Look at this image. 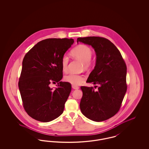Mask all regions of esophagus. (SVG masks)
Returning <instances> with one entry per match:
<instances>
[{
    "mask_svg": "<svg viewBox=\"0 0 149 149\" xmlns=\"http://www.w3.org/2000/svg\"><path fill=\"white\" fill-rule=\"evenodd\" d=\"M72 88L74 89H79V86H77V85H72Z\"/></svg>",
    "mask_w": 149,
    "mask_h": 149,
    "instance_id": "obj_1",
    "label": "esophagus"
}]
</instances>
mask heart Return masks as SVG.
Here are the masks:
<instances>
[{
  "instance_id": "1",
  "label": "heart",
  "mask_w": 149,
  "mask_h": 149,
  "mask_svg": "<svg viewBox=\"0 0 149 149\" xmlns=\"http://www.w3.org/2000/svg\"><path fill=\"white\" fill-rule=\"evenodd\" d=\"M71 54L73 56L83 62L85 68L91 66L92 63L91 58L92 56V51L88 46L85 45H80L71 51ZM68 62V56L66 55L63 56L61 59V68L63 71L67 70ZM64 80L65 81L72 85H78L84 82L85 77L82 75L70 73L65 77Z\"/></svg>"
}]
</instances>
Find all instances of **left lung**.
Masks as SVG:
<instances>
[{
    "instance_id": "left-lung-1",
    "label": "left lung",
    "mask_w": 149,
    "mask_h": 149,
    "mask_svg": "<svg viewBox=\"0 0 149 149\" xmlns=\"http://www.w3.org/2000/svg\"><path fill=\"white\" fill-rule=\"evenodd\" d=\"M79 42L94 49L95 65L86 82L99 85L98 91L93 87H80L83 92L81 112L93 121L107 120L118 112L126 92V65L120 51L108 39L95 36L80 37L77 38Z\"/></svg>"
}]
</instances>
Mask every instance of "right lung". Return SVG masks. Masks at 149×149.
<instances>
[{
	"label": "right lung",
	"mask_w": 149,
	"mask_h": 149,
	"mask_svg": "<svg viewBox=\"0 0 149 149\" xmlns=\"http://www.w3.org/2000/svg\"><path fill=\"white\" fill-rule=\"evenodd\" d=\"M73 39L48 38L37 43L22 62L18 87L24 108L36 120L48 122L64 112L71 86L63 78L61 59L74 43ZM58 83L56 88L49 84Z\"/></svg>",
	"instance_id": "obj_1"
}]
</instances>
